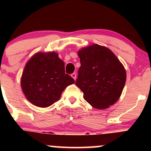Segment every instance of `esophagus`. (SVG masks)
Segmentation results:
<instances>
[{"instance_id": "obj_1", "label": "esophagus", "mask_w": 151, "mask_h": 151, "mask_svg": "<svg viewBox=\"0 0 151 151\" xmlns=\"http://www.w3.org/2000/svg\"><path fill=\"white\" fill-rule=\"evenodd\" d=\"M71 76H72V77L73 78L74 80H75L76 78H77V74H76L75 72H74V73H72V74H71Z\"/></svg>"}]
</instances>
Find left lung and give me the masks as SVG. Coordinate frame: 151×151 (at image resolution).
I'll list each match as a JSON object with an SVG mask.
<instances>
[{"label": "left lung", "instance_id": "8db88e82", "mask_svg": "<svg viewBox=\"0 0 151 151\" xmlns=\"http://www.w3.org/2000/svg\"><path fill=\"white\" fill-rule=\"evenodd\" d=\"M78 55L81 67L76 85L93 107L109 108L117 101L124 89L125 68L109 48L97 44L82 48Z\"/></svg>", "mask_w": 151, "mask_h": 151}]
</instances>
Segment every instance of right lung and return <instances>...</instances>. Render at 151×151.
<instances>
[{
	"mask_svg": "<svg viewBox=\"0 0 151 151\" xmlns=\"http://www.w3.org/2000/svg\"><path fill=\"white\" fill-rule=\"evenodd\" d=\"M74 83L73 78L65 73L64 62L55 52L34 55L26 63L21 77L25 97L42 108L58 101L65 88Z\"/></svg>",
	"mask_w": 151,
	"mask_h": 151,
	"instance_id": "obj_1",
	"label": "right lung"
}]
</instances>
